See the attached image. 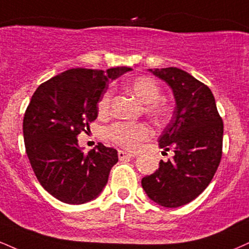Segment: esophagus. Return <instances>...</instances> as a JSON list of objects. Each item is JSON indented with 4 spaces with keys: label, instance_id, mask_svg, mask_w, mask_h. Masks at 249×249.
Wrapping results in <instances>:
<instances>
[{
    "label": "esophagus",
    "instance_id": "esophagus-1",
    "mask_svg": "<svg viewBox=\"0 0 249 249\" xmlns=\"http://www.w3.org/2000/svg\"><path fill=\"white\" fill-rule=\"evenodd\" d=\"M133 157H136V154L128 153V152H125V151H118V158L121 159V160H124V159H127V158H133Z\"/></svg>",
    "mask_w": 249,
    "mask_h": 249
}]
</instances>
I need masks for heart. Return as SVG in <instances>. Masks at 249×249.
<instances>
[{
    "label": "heart",
    "instance_id": "1",
    "mask_svg": "<svg viewBox=\"0 0 249 249\" xmlns=\"http://www.w3.org/2000/svg\"><path fill=\"white\" fill-rule=\"evenodd\" d=\"M128 92L136 96L142 103L147 104L146 111L155 122H164L170 112V107L166 102L159 100L161 88L154 79L149 76H138L124 85ZM112 92L107 90L98 102V111L107 113L111 104ZM151 131L143 123L117 122L107 130V136L117 145L127 149H138L140 145L148 139Z\"/></svg>",
    "mask_w": 249,
    "mask_h": 249
}]
</instances>
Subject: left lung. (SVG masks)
Returning a JSON list of instances; mask_svg holds the SVG:
<instances>
[{
    "mask_svg": "<svg viewBox=\"0 0 249 249\" xmlns=\"http://www.w3.org/2000/svg\"><path fill=\"white\" fill-rule=\"evenodd\" d=\"M170 87L175 109L159 146L174 151L172 160L142 179L147 196L164 208H178L199 196L220 163L224 125L208 86L176 67L148 70Z\"/></svg>",
    "mask_w": 249,
    "mask_h": 249,
    "instance_id": "left-lung-1",
    "label": "left lung"
}]
</instances>
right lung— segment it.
<instances>
[{
	"label": "right lung",
	"instance_id": "obj_1",
	"mask_svg": "<svg viewBox=\"0 0 249 249\" xmlns=\"http://www.w3.org/2000/svg\"><path fill=\"white\" fill-rule=\"evenodd\" d=\"M130 71L71 68L41 83L32 95L23 121L26 154L39 183L56 199L83 204L107 183L117 151L100 142L85 153L77 134L97 118L109 82Z\"/></svg>",
	"mask_w": 249,
	"mask_h": 249
}]
</instances>
